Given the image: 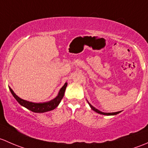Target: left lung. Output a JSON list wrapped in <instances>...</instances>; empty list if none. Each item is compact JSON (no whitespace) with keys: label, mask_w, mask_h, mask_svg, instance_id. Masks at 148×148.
<instances>
[{"label":"left lung","mask_w":148,"mask_h":148,"mask_svg":"<svg viewBox=\"0 0 148 148\" xmlns=\"http://www.w3.org/2000/svg\"><path fill=\"white\" fill-rule=\"evenodd\" d=\"M90 108H92V110L95 111V112H97V113H100V114H101V115H117V114H118V113H119V112H121V111H119V112H101V111L99 110L96 109V108H94L93 106H91L90 104Z\"/></svg>","instance_id":"1"}]
</instances>
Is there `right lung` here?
I'll return each instance as SVG.
<instances>
[{
  "mask_svg": "<svg viewBox=\"0 0 148 148\" xmlns=\"http://www.w3.org/2000/svg\"><path fill=\"white\" fill-rule=\"evenodd\" d=\"M68 83H65V85L62 87V88L60 89V92H59L58 96L55 99H53L51 101L48 102V103H31V102L27 101V100H23V99L20 98L19 97H18L16 94L14 93V92L13 91V90L10 88H9L10 92H11L12 95H13V97L16 98V100L19 103L20 105H21L23 107L26 108L27 109L33 111L34 112H48V111H51L54 110L55 108L58 106V104L60 103V102L61 101L62 98L64 96V93H65V90L66 89V87Z\"/></svg>",
  "mask_w": 148,
  "mask_h": 148,
  "instance_id": "right-lung-1",
  "label": "right lung"
}]
</instances>
